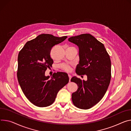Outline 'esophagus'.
Instances as JSON below:
<instances>
[{
  "label": "esophagus",
  "mask_w": 131,
  "mask_h": 131,
  "mask_svg": "<svg viewBox=\"0 0 131 131\" xmlns=\"http://www.w3.org/2000/svg\"><path fill=\"white\" fill-rule=\"evenodd\" d=\"M68 77H69V81H70V79H71V78H72V76H71V75H68Z\"/></svg>",
  "instance_id": "1"
}]
</instances>
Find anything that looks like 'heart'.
<instances>
[{
	"mask_svg": "<svg viewBox=\"0 0 131 131\" xmlns=\"http://www.w3.org/2000/svg\"><path fill=\"white\" fill-rule=\"evenodd\" d=\"M61 67L63 70H64L65 71H66V72H69L71 70V67L68 64H63L61 66Z\"/></svg>",
	"mask_w": 131,
	"mask_h": 131,
	"instance_id": "obj_1",
	"label": "heart"
}]
</instances>
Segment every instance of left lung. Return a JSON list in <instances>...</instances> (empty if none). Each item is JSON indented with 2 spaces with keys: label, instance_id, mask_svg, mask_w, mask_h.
Instances as JSON below:
<instances>
[{
  "label": "left lung",
  "instance_id": "1",
  "mask_svg": "<svg viewBox=\"0 0 131 131\" xmlns=\"http://www.w3.org/2000/svg\"><path fill=\"white\" fill-rule=\"evenodd\" d=\"M68 41L79 48L76 74L87 76L86 81L76 76L71 79L78 86L72 93V101L79 109H89L102 99L108 89L111 76L110 58L104 45L90 34L70 37Z\"/></svg>",
  "mask_w": 131,
  "mask_h": 131
}]
</instances>
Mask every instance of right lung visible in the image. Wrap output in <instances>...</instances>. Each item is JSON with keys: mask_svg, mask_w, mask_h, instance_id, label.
<instances>
[{"mask_svg": "<svg viewBox=\"0 0 131 131\" xmlns=\"http://www.w3.org/2000/svg\"><path fill=\"white\" fill-rule=\"evenodd\" d=\"M67 38L42 34L27 42L19 53V84L26 97L35 105L46 107L51 105L59 90L69 81L65 73H54L51 78L45 75L47 68H50L53 63L50 56L52 48Z\"/></svg>", "mask_w": 131, "mask_h": 131, "instance_id": "right-lung-1", "label": "right lung"}]
</instances>
